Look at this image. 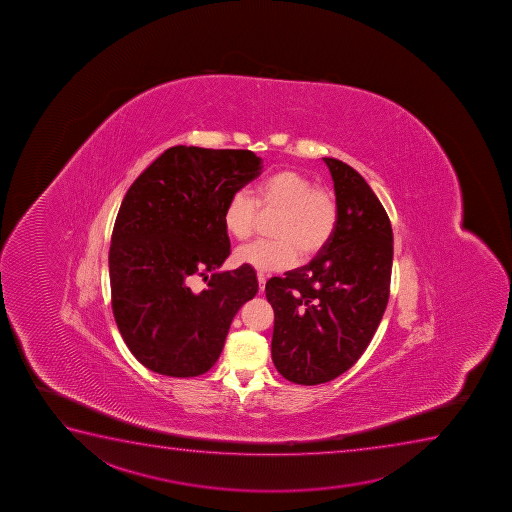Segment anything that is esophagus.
Listing matches in <instances>:
<instances>
[{
	"label": "esophagus",
	"instance_id": "1",
	"mask_svg": "<svg viewBox=\"0 0 512 512\" xmlns=\"http://www.w3.org/2000/svg\"><path fill=\"white\" fill-rule=\"evenodd\" d=\"M257 279H259V289H260V291H264L265 279H267V277H265L264 272H257Z\"/></svg>",
	"mask_w": 512,
	"mask_h": 512
}]
</instances>
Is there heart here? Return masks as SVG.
Segmentation results:
<instances>
[{
	"label": "heart",
	"instance_id": "1",
	"mask_svg": "<svg viewBox=\"0 0 512 512\" xmlns=\"http://www.w3.org/2000/svg\"><path fill=\"white\" fill-rule=\"evenodd\" d=\"M272 219L271 240L243 245L235 253L240 264L259 271H281L295 265L300 257H313L331 241L336 231V197L331 190L315 187L307 175L295 169H281L257 183L253 197L236 190L224 205L223 223L229 236L247 240L262 216Z\"/></svg>",
	"mask_w": 512,
	"mask_h": 512
}]
</instances>
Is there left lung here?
<instances>
[{
    "label": "left lung",
    "mask_w": 512,
    "mask_h": 512,
    "mask_svg": "<svg viewBox=\"0 0 512 512\" xmlns=\"http://www.w3.org/2000/svg\"><path fill=\"white\" fill-rule=\"evenodd\" d=\"M336 192L337 226L310 264L271 277L272 361L289 382L336 379L363 355L384 315L392 271V228L363 176L324 157Z\"/></svg>",
    "instance_id": "left-lung-1"
}]
</instances>
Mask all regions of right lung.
<instances>
[{
	"mask_svg": "<svg viewBox=\"0 0 512 512\" xmlns=\"http://www.w3.org/2000/svg\"><path fill=\"white\" fill-rule=\"evenodd\" d=\"M260 173L252 151L175 145L128 188L109 247L111 307L152 372L187 379L211 370L236 312L257 295L250 265L216 269L231 253L224 205ZM195 276L209 277L208 288L193 292Z\"/></svg>",
	"mask_w": 512,
	"mask_h": 512,
	"instance_id": "1",
	"label": "right lung"
}]
</instances>
